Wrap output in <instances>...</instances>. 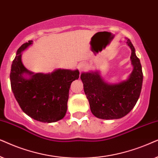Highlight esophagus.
<instances>
[{"mask_svg": "<svg viewBox=\"0 0 158 158\" xmlns=\"http://www.w3.org/2000/svg\"><path fill=\"white\" fill-rule=\"evenodd\" d=\"M86 68V66L85 64H79V65H78V69H79V70L80 72H81V71H83L84 70H85Z\"/></svg>", "mask_w": 158, "mask_h": 158, "instance_id": "esophagus-1", "label": "esophagus"}]
</instances>
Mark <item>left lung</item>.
<instances>
[{"mask_svg": "<svg viewBox=\"0 0 158 158\" xmlns=\"http://www.w3.org/2000/svg\"><path fill=\"white\" fill-rule=\"evenodd\" d=\"M125 43L131 50L130 58L133 66V70L126 80L108 83L97 70L81 74L90 110L98 118L110 120L124 117L134 108L139 98L143 81L142 66L130 40L126 38Z\"/></svg>", "mask_w": 158, "mask_h": 158, "instance_id": "obj_1", "label": "left lung"}]
</instances>
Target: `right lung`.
Masks as SVG:
<instances>
[{
  "instance_id": "1",
  "label": "right lung",
  "mask_w": 158,
  "mask_h": 158,
  "mask_svg": "<svg viewBox=\"0 0 158 158\" xmlns=\"http://www.w3.org/2000/svg\"><path fill=\"white\" fill-rule=\"evenodd\" d=\"M29 40L16 52L10 73L11 89L23 112L43 123L60 121L66 115L69 92L73 81L79 77L78 69H58L51 73H34L24 67L23 52L32 45Z\"/></svg>"
}]
</instances>
